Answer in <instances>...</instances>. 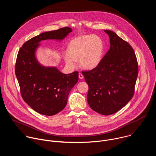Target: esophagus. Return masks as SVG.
I'll return each mask as SVG.
<instances>
[{
	"instance_id": "obj_1",
	"label": "esophagus",
	"mask_w": 156,
	"mask_h": 156,
	"mask_svg": "<svg viewBox=\"0 0 156 156\" xmlns=\"http://www.w3.org/2000/svg\"><path fill=\"white\" fill-rule=\"evenodd\" d=\"M78 76H79V78L81 79V80L83 79V77H84V76H83V75L81 73H80L78 74Z\"/></svg>"
}]
</instances>
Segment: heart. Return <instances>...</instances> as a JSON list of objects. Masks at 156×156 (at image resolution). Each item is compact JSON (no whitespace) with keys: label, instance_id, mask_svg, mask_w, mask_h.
Listing matches in <instances>:
<instances>
[{"label":"heart","instance_id":"obj_1","mask_svg":"<svg viewBox=\"0 0 156 156\" xmlns=\"http://www.w3.org/2000/svg\"><path fill=\"white\" fill-rule=\"evenodd\" d=\"M67 54L63 56L64 61L69 67H76L79 60L81 68L92 70L100 64L105 51L103 39L95 34L79 36L73 39L67 46Z\"/></svg>","mask_w":156,"mask_h":156}]
</instances>
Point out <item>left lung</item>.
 <instances>
[{
	"label": "left lung",
	"mask_w": 156,
	"mask_h": 156,
	"mask_svg": "<svg viewBox=\"0 0 156 156\" xmlns=\"http://www.w3.org/2000/svg\"><path fill=\"white\" fill-rule=\"evenodd\" d=\"M104 31L110 38L109 50L97 67L82 73L89 86V105L100 114L109 115L118 112L133 98L138 66L129 44L115 32Z\"/></svg>",
	"instance_id": "left-lung-1"
}]
</instances>
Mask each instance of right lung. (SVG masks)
Returning <instances> with one entry per match:
<instances>
[{"label": "right lung", "mask_w": 156, "mask_h": 156, "mask_svg": "<svg viewBox=\"0 0 156 156\" xmlns=\"http://www.w3.org/2000/svg\"><path fill=\"white\" fill-rule=\"evenodd\" d=\"M72 31L65 27L42 33L26 42L18 51L15 75L24 101L37 113L51 116L62 110L70 91L78 81V72L64 74L55 66H46L37 60L36 52L41 41L63 40Z\"/></svg>", "instance_id": "right-lung-1"}]
</instances>
